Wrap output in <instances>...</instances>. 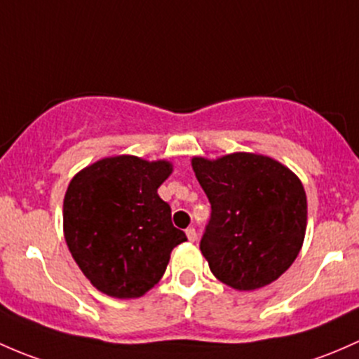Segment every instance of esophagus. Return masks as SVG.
<instances>
[{
	"label": "esophagus",
	"mask_w": 359,
	"mask_h": 359,
	"mask_svg": "<svg viewBox=\"0 0 359 359\" xmlns=\"http://www.w3.org/2000/svg\"><path fill=\"white\" fill-rule=\"evenodd\" d=\"M184 233H187V238L190 240V242H195V240H197V231H195V228H187Z\"/></svg>",
	"instance_id": "obj_1"
}]
</instances>
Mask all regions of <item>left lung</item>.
<instances>
[{
  "label": "left lung",
  "mask_w": 359,
  "mask_h": 359,
  "mask_svg": "<svg viewBox=\"0 0 359 359\" xmlns=\"http://www.w3.org/2000/svg\"><path fill=\"white\" fill-rule=\"evenodd\" d=\"M210 202L201 250L212 275L235 290L269 285L290 268L306 235L308 201L301 180L268 155L191 157Z\"/></svg>",
  "instance_id": "obj_1"
}]
</instances>
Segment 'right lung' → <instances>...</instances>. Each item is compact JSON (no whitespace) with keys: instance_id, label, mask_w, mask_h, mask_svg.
Masks as SVG:
<instances>
[{"instance_id":"right-lung-1","label":"right lung","mask_w":359,"mask_h":359,"mask_svg":"<svg viewBox=\"0 0 359 359\" xmlns=\"http://www.w3.org/2000/svg\"><path fill=\"white\" fill-rule=\"evenodd\" d=\"M169 161L105 157L81 169L64 197V236L91 285L116 299H136L164 275L171 250L187 240L172 226L157 188Z\"/></svg>"}]
</instances>
